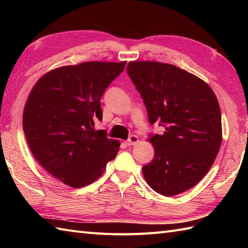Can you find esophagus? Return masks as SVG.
Returning <instances> with one entry per match:
<instances>
[{"instance_id": "34e87169", "label": "esophagus", "mask_w": 248, "mask_h": 248, "mask_svg": "<svg viewBox=\"0 0 248 248\" xmlns=\"http://www.w3.org/2000/svg\"><path fill=\"white\" fill-rule=\"evenodd\" d=\"M139 143V138L136 135H131L130 138L128 139V140L125 141V144L128 146H134L135 144Z\"/></svg>"}]
</instances>
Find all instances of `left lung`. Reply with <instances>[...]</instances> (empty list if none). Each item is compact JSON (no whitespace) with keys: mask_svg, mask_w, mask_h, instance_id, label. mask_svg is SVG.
<instances>
[{"mask_svg":"<svg viewBox=\"0 0 248 248\" xmlns=\"http://www.w3.org/2000/svg\"><path fill=\"white\" fill-rule=\"evenodd\" d=\"M127 72L148 114L154 160L143 166L148 186L164 196L186 192L211 168L222 144V115L207 83L170 64L131 62Z\"/></svg>","mask_w":248,"mask_h":248,"instance_id":"left-lung-1","label":"left lung"}]
</instances>
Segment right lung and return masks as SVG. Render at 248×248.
Returning a JSON list of instances; mask_svg holds the SVG:
<instances>
[{
	"label": "right lung",
	"instance_id": "right-lung-1",
	"mask_svg": "<svg viewBox=\"0 0 248 248\" xmlns=\"http://www.w3.org/2000/svg\"><path fill=\"white\" fill-rule=\"evenodd\" d=\"M127 62H86L52 70L39 78L23 110V131L31 154L50 175L82 187L102 175L119 150L105 130L101 100Z\"/></svg>",
	"mask_w": 248,
	"mask_h": 248
}]
</instances>
